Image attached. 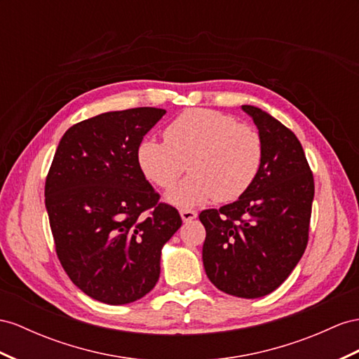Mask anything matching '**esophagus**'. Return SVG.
Instances as JSON below:
<instances>
[{
	"label": "esophagus",
	"mask_w": 359,
	"mask_h": 359,
	"mask_svg": "<svg viewBox=\"0 0 359 359\" xmlns=\"http://www.w3.org/2000/svg\"><path fill=\"white\" fill-rule=\"evenodd\" d=\"M180 217H182L183 222L188 223V222H191V219L197 218V212H196V210H191V209H180Z\"/></svg>",
	"instance_id": "esophagus-1"
}]
</instances>
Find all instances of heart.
I'll return each mask as SVG.
<instances>
[{"label":"heart","mask_w":359,"mask_h":359,"mask_svg":"<svg viewBox=\"0 0 359 359\" xmlns=\"http://www.w3.org/2000/svg\"><path fill=\"white\" fill-rule=\"evenodd\" d=\"M163 140L141 141L136 162L142 176L162 189L176 185L188 162L191 174L168 194L170 203L180 208L240 198L262 165L259 132L218 110H183L165 127Z\"/></svg>","instance_id":"heart-1"}]
</instances>
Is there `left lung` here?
I'll return each instance as SVG.
<instances>
[{
	"mask_svg": "<svg viewBox=\"0 0 359 359\" xmlns=\"http://www.w3.org/2000/svg\"><path fill=\"white\" fill-rule=\"evenodd\" d=\"M261 135L258 177L231 205L201 210L206 229L203 265L209 280L235 297L267 296L305 253L314 177L302 144L259 107L243 106Z\"/></svg>",
	"mask_w": 359,
	"mask_h": 359,
	"instance_id": "obj_1",
	"label": "left lung"
}]
</instances>
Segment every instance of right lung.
<instances>
[{
	"label": "right lung",
	"mask_w": 359,
	"mask_h": 359,
	"mask_svg": "<svg viewBox=\"0 0 359 359\" xmlns=\"http://www.w3.org/2000/svg\"><path fill=\"white\" fill-rule=\"evenodd\" d=\"M167 110L106 112L69 127L45 180V206L57 258L72 283L107 305L150 292L161 250L177 232L176 208L159 201L136 150Z\"/></svg>",
	"instance_id": "obj_1"
}]
</instances>
